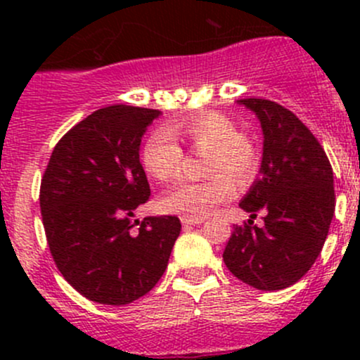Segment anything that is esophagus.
Masks as SVG:
<instances>
[{
  "label": "esophagus",
  "instance_id": "obj_1",
  "mask_svg": "<svg viewBox=\"0 0 360 360\" xmlns=\"http://www.w3.org/2000/svg\"><path fill=\"white\" fill-rule=\"evenodd\" d=\"M205 221V217H181V223L184 228L195 226V224H202Z\"/></svg>",
  "mask_w": 360,
  "mask_h": 360
}]
</instances>
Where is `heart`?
Segmentation results:
<instances>
[{"label":"heart","mask_w":360,"mask_h":360,"mask_svg":"<svg viewBox=\"0 0 360 360\" xmlns=\"http://www.w3.org/2000/svg\"><path fill=\"white\" fill-rule=\"evenodd\" d=\"M174 136L183 137L197 150L210 151L207 172L216 174L210 179L193 183L183 181L167 191L160 200L165 212L181 214L184 217H203L219 203L235 195V183H249L257 170V157L252 144L240 137L237 123L219 112L183 118L160 129L150 136L143 148V165L151 177L160 183L176 179L183 169V148ZM224 172V174H221ZM230 173L229 176L226 174Z\"/></svg>","instance_id":"b5f03b06"}]
</instances>
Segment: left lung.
Segmentation results:
<instances>
[{"label":"left lung","instance_id":"left-lung-1","mask_svg":"<svg viewBox=\"0 0 360 360\" xmlns=\"http://www.w3.org/2000/svg\"><path fill=\"white\" fill-rule=\"evenodd\" d=\"M263 130L259 177L240 209L250 214L233 226L223 252L228 270L259 291H281L311 268L335 216V181L326 151L294 112L266 99H240ZM265 212V226L253 224Z\"/></svg>","mask_w":360,"mask_h":360}]
</instances>
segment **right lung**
Listing matches in <instances>:
<instances>
[{
    "label": "right lung",
    "instance_id": "right-lung-1",
    "mask_svg": "<svg viewBox=\"0 0 360 360\" xmlns=\"http://www.w3.org/2000/svg\"><path fill=\"white\" fill-rule=\"evenodd\" d=\"M160 115L125 104L94 111L57 143L43 174L50 252L69 284L96 303L120 307L150 292L179 237L176 216L134 221L151 193L141 139Z\"/></svg>",
    "mask_w": 360,
    "mask_h": 360
}]
</instances>
